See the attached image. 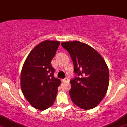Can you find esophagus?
Wrapping results in <instances>:
<instances>
[{
	"instance_id": "obj_1",
	"label": "esophagus",
	"mask_w": 127,
	"mask_h": 127,
	"mask_svg": "<svg viewBox=\"0 0 127 127\" xmlns=\"http://www.w3.org/2000/svg\"><path fill=\"white\" fill-rule=\"evenodd\" d=\"M62 81L63 82H66V81H69V79L68 78H65V79H62Z\"/></svg>"
}]
</instances>
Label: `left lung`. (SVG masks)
I'll return each instance as SVG.
<instances>
[{
    "instance_id": "left-lung-1",
    "label": "left lung",
    "mask_w": 127,
    "mask_h": 127,
    "mask_svg": "<svg viewBox=\"0 0 127 127\" xmlns=\"http://www.w3.org/2000/svg\"><path fill=\"white\" fill-rule=\"evenodd\" d=\"M70 54L76 76L70 81L73 103L83 109H91L103 100L109 86V69L95 49L78 41L61 43Z\"/></svg>"
}]
</instances>
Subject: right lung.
Segmentation results:
<instances>
[{
    "label": "right lung",
    "mask_w": 127,
    "mask_h": 127,
    "mask_svg": "<svg viewBox=\"0 0 127 127\" xmlns=\"http://www.w3.org/2000/svg\"><path fill=\"white\" fill-rule=\"evenodd\" d=\"M60 44L58 41L45 40L30 52L21 73V88L30 104L36 109L45 110L54 104L61 84L54 78L51 61Z\"/></svg>",
    "instance_id": "1"
}]
</instances>
